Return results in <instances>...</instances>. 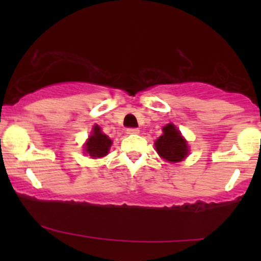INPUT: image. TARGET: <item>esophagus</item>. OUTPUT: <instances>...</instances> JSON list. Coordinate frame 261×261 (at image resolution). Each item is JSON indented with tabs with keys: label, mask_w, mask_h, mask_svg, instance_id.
<instances>
[{
	"label": "esophagus",
	"mask_w": 261,
	"mask_h": 261,
	"mask_svg": "<svg viewBox=\"0 0 261 261\" xmlns=\"http://www.w3.org/2000/svg\"><path fill=\"white\" fill-rule=\"evenodd\" d=\"M139 133H140V130H139V128H136V127L126 128V134H128V135H135V134H139Z\"/></svg>",
	"instance_id": "esophagus-1"
}]
</instances>
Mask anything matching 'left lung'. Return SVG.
<instances>
[{
  "mask_svg": "<svg viewBox=\"0 0 261 261\" xmlns=\"http://www.w3.org/2000/svg\"><path fill=\"white\" fill-rule=\"evenodd\" d=\"M155 149L158 154L169 162H180L188 154V143L182 139L180 131L173 124L163 127V135L155 141Z\"/></svg>",
  "mask_w": 261,
  "mask_h": 261,
  "instance_id": "1",
  "label": "left lung"
}]
</instances>
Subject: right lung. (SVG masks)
Returning <instances> with one entry per match:
<instances>
[{
	"mask_svg": "<svg viewBox=\"0 0 261 261\" xmlns=\"http://www.w3.org/2000/svg\"><path fill=\"white\" fill-rule=\"evenodd\" d=\"M110 146H112V140L101 133L100 127L95 125L93 127L92 136H89L85 146V151L93 158H100L108 154Z\"/></svg>",
	"mask_w": 261,
	"mask_h": 261,
	"instance_id": "right-lung-1",
	"label": "right lung"
}]
</instances>
